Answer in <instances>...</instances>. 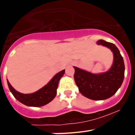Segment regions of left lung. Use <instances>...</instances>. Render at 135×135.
<instances>
[{
  "mask_svg": "<svg viewBox=\"0 0 135 135\" xmlns=\"http://www.w3.org/2000/svg\"><path fill=\"white\" fill-rule=\"evenodd\" d=\"M109 48L114 54V63L111 68L105 73L94 74L74 67V80L82 95L93 100H104L114 95L121 86L124 78V63L120 51L114 44L103 40L97 41Z\"/></svg>",
  "mask_w": 135,
  "mask_h": 135,
  "instance_id": "obj_1",
  "label": "left lung"
}]
</instances>
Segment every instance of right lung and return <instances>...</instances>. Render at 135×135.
<instances>
[{
	"instance_id": "add662e5",
	"label": "right lung",
	"mask_w": 135,
	"mask_h": 135,
	"mask_svg": "<svg viewBox=\"0 0 135 135\" xmlns=\"http://www.w3.org/2000/svg\"><path fill=\"white\" fill-rule=\"evenodd\" d=\"M65 73V70L59 71L48 84L32 94H23L15 90L7 80L9 89L16 99L21 103L30 107H40L50 103L57 95V89L60 78Z\"/></svg>"
}]
</instances>
